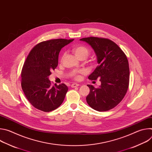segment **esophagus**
<instances>
[{
  "instance_id": "obj_1",
  "label": "esophagus",
  "mask_w": 152,
  "mask_h": 152,
  "mask_svg": "<svg viewBox=\"0 0 152 152\" xmlns=\"http://www.w3.org/2000/svg\"><path fill=\"white\" fill-rule=\"evenodd\" d=\"M79 85L78 84V83H72V85H71V86L72 88H75V87H76V86H78Z\"/></svg>"
}]
</instances>
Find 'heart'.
<instances>
[{
	"label": "heart",
	"mask_w": 152,
	"mask_h": 152,
	"mask_svg": "<svg viewBox=\"0 0 152 152\" xmlns=\"http://www.w3.org/2000/svg\"><path fill=\"white\" fill-rule=\"evenodd\" d=\"M73 52H74L75 55L80 59H86L89 56V54H90L89 49L86 46H83V45H79V46H75L73 48ZM64 57V54L61 57V61L63 59ZM83 73V72L82 71H80V72H79L78 73H75L74 75V76H73L74 79H76V80L79 79H80L79 74Z\"/></svg>",
	"instance_id": "b5f03b06"
}]
</instances>
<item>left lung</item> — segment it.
Instances as JSON below:
<instances>
[{
  "label": "left lung",
  "instance_id": "1",
  "mask_svg": "<svg viewBox=\"0 0 152 152\" xmlns=\"http://www.w3.org/2000/svg\"><path fill=\"white\" fill-rule=\"evenodd\" d=\"M94 49L99 65L88 79H100L98 88L87 85L90 93L86 102L96 111L102 112L115 107L125 96L129 84V67L126 55L114 41L90 37L80 39Z\"/></svg>",
  "mask_w": 152,
  "mask_h": 152
}]
</instances>
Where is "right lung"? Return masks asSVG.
I'll list each match as a JSON object with an SVG mask.
<instances>
[{"mask_svg":"<svg viewBox=\"0 0 152 152\" xmlns=\"http://www.w3.org/2000/svg\"><path fill=\"white\" fill-rule=\"evenodd\" d=\"M74 39H52L42 41L29 53L21 73V85L30 103L37 110L50 112L63 102L68 87L64 83L52 85L49 80L58 64L61 49Z\"/></svg>","mask_w":152,"mask_h":152,"instance_id":"right-lung-1","label":"right lung"}]
</instances>
